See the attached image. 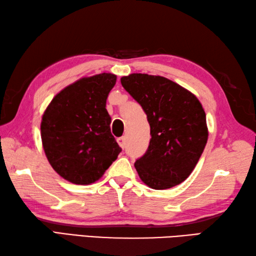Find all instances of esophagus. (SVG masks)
<instances>
[{
  "mask_svg": "<svg viewBox=\"0 0 256 256\" xmlns=\"http://www.w3.org/2000/svg\"><path fill=\"white\" fill-rule=\"evenodd\" d=\"M116 140H118V145H120V148L124 150V148H125V138H124V136L118 138Z\"/></svg>",
  "mask_w": 256,
  "mask_h": 256,
  "instance_id": "34e87169",
  "label": "esophagus"
}]
</instances>
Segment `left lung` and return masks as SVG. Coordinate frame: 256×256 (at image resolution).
Wrapping results in <instances>:
<instances>
[{"label": "left lung", "instance_id": "1", "mask_svg": "<svg viewBox=\"0 0 256 256\" xmlns=\"http://www.w3.org/2000/svg\"><path fill=\"white\" fill-rule=\"evenodd\" d=\"M121 84L143 108L150 126L148 148L134 164L140 178L158 190L182 182L208 140L201 103L192 92L160 76L132 74L122 77Z\"/></svg>", "mask_w": 256, "mask_h": 256}]
</instances>
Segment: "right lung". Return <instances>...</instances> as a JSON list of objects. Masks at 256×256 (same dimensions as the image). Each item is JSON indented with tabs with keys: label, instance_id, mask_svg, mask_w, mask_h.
Instances as JSON below:
<instances>
[{
	"label": "right lung",
	"instance_id": "right-lung-1",
	"mask_svg": "<svg viewBox=\"0 0 256 256\" xmlns=\"http://www.w3.org/2000/svg\"><path fill=\"white\" fill-rule=\"evenodd\" d=\"M116 81L112 74L80 79L59 92L42 116L40 131L47 160L70 182H96L121 153L106 108Z\"/></svg>",
	"mask_w": 256,
	"mask_h": 256
}]
</instances>
